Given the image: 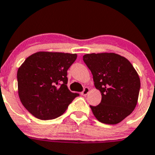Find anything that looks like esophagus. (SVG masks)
<instances>
[{
  "label": "esophagus",
  "mask_w": 155,
  "mask_h": 155,
  "mask_svg": "<svg viewBox=\"0 0 155 155\" xmlns=\"http://www.w3.org/2000/svg\"><path fill=\"white\" fill-rule=\"evenodd\" d=\"M89 92V89L88 87H86L84 89H83V91L82 92V95H86Z\"/></svg>",
  "instance_id": "1"
}]
</instances>
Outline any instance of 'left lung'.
<instances>
[{"instance_id": "1", "label": "left lung", "mask_w": 155, "mask_h": 155, "mask_svg": "<svg viewBox=\"0 0 155 155\" xmlns=\"http://www.w3.org/2000/svg\"><path fill=\"white\" fill-rule=\"evenodd\" d=\"M83 61L102 94L99 105H90L92 113L102 123H119L138 102L141 82L136 70L126 58L114 53L86 54Z\"/></svg>"}]
</instances>
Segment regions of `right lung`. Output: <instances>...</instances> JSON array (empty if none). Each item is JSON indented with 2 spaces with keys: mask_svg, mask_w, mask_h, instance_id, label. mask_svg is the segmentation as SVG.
Masks as SVG:
<instances>
[{
  "mask_svg": "<svg viewBox=\"0 0 155 155\" xmlns=\"http://www.w3.org/2000/svg\"><path fill=\"white\" fill-rule=\"evenodd\" d=\"M72 53L37 52L17 71L19 97L30 114L41 120L63 115L79 93L67 87V70L76 60Z\"/></svg>",
  "mask_w": 155,
  "mask_h": 155,
  "instance_id": "add662e5",
  "label": "right lung"
}]
</instances>
